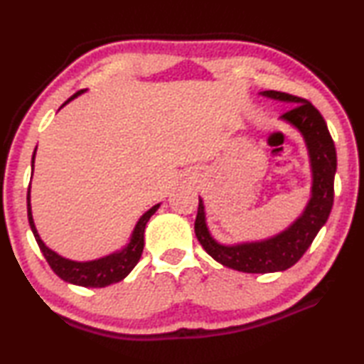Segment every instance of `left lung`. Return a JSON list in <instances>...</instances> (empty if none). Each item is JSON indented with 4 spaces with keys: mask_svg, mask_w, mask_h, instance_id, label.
<instances>
[{
    "mask_svg": "<svg viewBox=\"0 0 364 364\" xmlns=\"http://www.w3.org/2000/svg\"><path fill=\"white\" fill-rule=\"evenodd\" d=\"M262 95L271 100L295 104L281 115V119L297 128L306 143L313 173L311 199L308 200L304 213L278 236L260 242L223 245L215 241L208 232L204 202L199 197L194 231L200 245L213 260L242 273H273V271L291 268L310 247L318 231L328 221L332 204H334L337 156L334 141L331 138L323 115L304 97L274 90L263 91Z\"/></svg>",
    "mask_w": 364,
    "mask_h": 364,
    "instance_id": "1",
    "label": "left lung"
}]
</instances>
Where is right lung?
I'll use <instances>...</instances> for the list:
<instances>
[{"instance_id":"obj_1","label":"right lung","mask_w":364,"mask_h":364,"mask_svg":"<svg viewBox=\"0 0 364 364\" xmlns=\"http://www.w3.org/2000/svg\"><path fill=\"white\" fill-rule=\"evenodd\" d=\"M82 93H83V90L77 91V93L70 96L69 100H67L60 107H64L67 102H70L73 97H77ZM35 152H36V149H35ZM35 152L32 157V173H33ZM159 207H160V204L154 205L143 215V217L139 218L136 226H134V231L132 234L130 242H128L125 249L115 252V254H110L107 257L97 258V260L73 262V260H67V258L58 255L56 252L48 249L45 242L41 241L40 234H38V231H36L35 223H33L32 207H30V186H28V193H27L28 223L33 231L36 244H38L40 250L43 252V255H45L48 264L51 267V269L59 276L60 279H64L65 282H70V284H77V286H83V287H106V286L114 284V282L122 281L123 278H127V276L130 274V271L136 267V263L141 258V254H143L146 223L149 221L152 215L157 212Z\"/></svg>"}]
</instances>
